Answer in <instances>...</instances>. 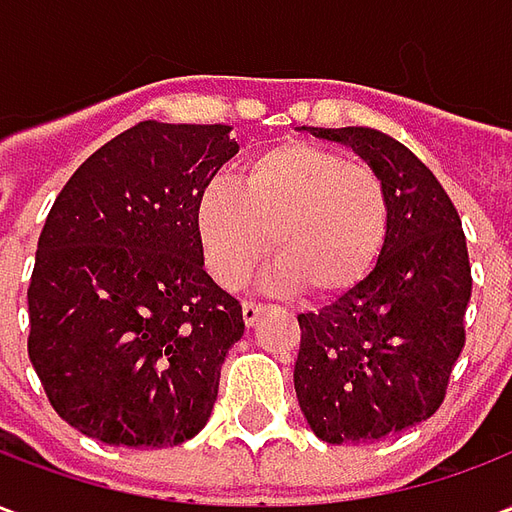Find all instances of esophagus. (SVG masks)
Returning <instances> with one entry per match:
<instances>
[{"label":"esophagus","instance_id":"34e87169","mask_svg":"<svg viewBox=\"0 0 512 512\" xmlns=\"http://www.w3.org/2000/svg\"><path fill=\"white\" fill-rule=\"evenodd\" d=\"M241 312H244L246 326H255V323L260 321V315L266 312V307H263V304H255V301H246L244 307H241Z\"/></svg>","mask_w":512,"mask_h":512}]
</instances>
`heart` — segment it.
<instances>
[{
	"label": "heart",
	"mask_w": 512,
	"mask_h": 512,
	"mask_svg": "<svg viewBox=\"0 0 512 512\" xmlns=\"http://www.w3.org/2000/svg\"><path fill=\"white\" fill-rule=\"evenodd\" d=\"M194 224L205 266L224 288H238L266 260L274 238L279 282L334 299L378 263L389 197L376 169L312 142H282L246 158L238 189L208 183Z\"/></svg>",
	"instance_id": "b5f03b06"
}]
</instances>
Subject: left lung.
Instances as JSON below:
<instances>
[{
  "label": "left lung",
  "instance_id": "1",
  "mask_svg": "<svg viewBox=\"0 0 512 512\" xmlns=\"http://www.w3.org/2000/svg\"><path fill=\"white\" fill-rule=\"evenodd\" d=\"M299 131L354 150L384 180L389 233L354 290L299 315V408L329 444H370L439 408L463 351L472 268L461 216L406 145L373 128Z\"/></svg>",
  "mask_w": 512,
  "mask_h": 512
}]
</instances>
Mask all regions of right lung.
I'll use <instances>...</instances> for the list:
<instances>
[{
	"instance_id": "add662e5",
	"label": "right lung",
	"mask_w": 512,
	"mask_h": 512,
	"mask_svg": "<svg viewBox=\"0 0 512 512\" xmlns=\"http://www.w3.org/2000/svg\"><path fill=\"white\" fill-rule=\"evenodd\" d=\"M230 126L145 120L76 169L29 282V362L68 425L172 447L211 417L241 304L205 271L194 208L238 153Z\"/></svg>"
}]
</instances>
